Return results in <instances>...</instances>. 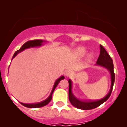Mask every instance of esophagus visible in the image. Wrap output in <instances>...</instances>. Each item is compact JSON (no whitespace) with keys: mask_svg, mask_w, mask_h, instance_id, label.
<instances>
[{"mask_svg":"<svg viewBox=\"0 0 127 127\" xmlns=\"http://www.w3.org/2000/svg\"><path fill=\"white\" fill-rule=\"evenodd\" d=\"M65 75H66V76H67V77L70 76L72 75V72L69 70L66 71L65 72Z\"/></svg>","mask_w":127,"mask_h":127,"instance_id":"esophagus-1","label":"esophagus"}]
</instances>
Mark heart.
Returning <instances> with one entry per match:
<instances>
[{
	"mask_svg": "<svg viewBox=\"0 0 127 127\" xmlns=\"http://www.w3.org/2000/svg\"><path fill=\"white\" fill-rule=\"evenodd\" d=\"M86 52H87V49L84 46H79V47H76L74 50V54L78 58H81V57L84 56L86 54ZM93 58V54H89L88 56V58L89 60H90Z\"/></svg>",
	"mask_w": 127,
	"mask_h": 127,
	"instance_id": "1",
	"label": "heart"
}]
</instances>
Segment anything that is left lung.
<instances>
[{"label":"left lung","instance_id":"1","mask_svg":"<svg viewBox=\"0 0 127 127\" xmlns=\"http://www.w3.org/2000/svg\"><path fill=\"white\" fill-rule=\"evenodd\" d=\"M95 65L105 67L110 72V76H111V86H110V91L108 93V94L101 99L96 100V101H83V100H80V99L76 98L74 95H73V93H72V81L71 80H68V83H69V101L73 106H75L77 108L81 109V110H92V109L98 107V106H99L102 103H103L105 101H106L111 95L115 82L113 63L111 57L108 54L106 51L105 50V48L101 45H100V54H99Z\"/></svg>","mask_w":127,"mask_h":127}]
</instances>
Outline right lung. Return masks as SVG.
<instances>
[{
    "label": "right lung",
    "mask_w": 127,
    "mask_h": 127,
    "mask_svg": "<svg viewBox=\"0 0 127 127\" xmlns=\"http://www.w3.org/2000/svg\"><path fill=\"white\" fill-rule=\"evenodd\" d=\"M44 42H46V41L41 39H35L32 40V41H28V42H26V43H24L22 45V47H21L19 50H17V51H15L14 56H13L12 58V60L13 58H15V57L17 55V54L20 53L21 52L25 50L26 49H29V48H31V47H40V46H41L42 45L44 44ZM63 79H64V76H60V78L56 80L49 97H48L47 99H45V100H44V101L39 103H21L22 104L23 106L28 108H40L42 107V106H46V105L49 103L51 101V100L52 95H53V92H54V90H55V88H56V86H58V85L59 84V83L60 82V81H61V80H63Z\"/></svg>",
    "instance_id": "right-lung-1"
}]
</instances>
